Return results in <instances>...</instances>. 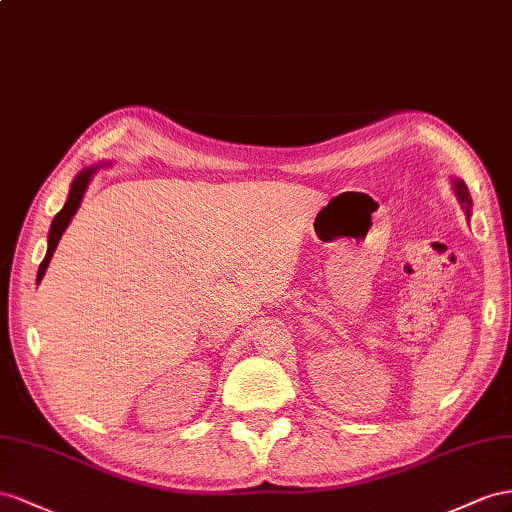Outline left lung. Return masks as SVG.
I'll list each match as a JSON object with an SVG mask.
<instances>
[{"instance_id":"obj_1","label":"left lung","mask_w":512,"mask_h":512,"mask_svg":"<svg viewBox=\"0 0 512 512\" xmlns=\"http://www.w3.org/2000/svg\"><path fill=\"white\" fill-rule=\"evenodd\" d=\"M455 188H457V195H459L461 203L465 206V210L470 212V208H472V199H470V193H467V186H465V182H457V184H455Z\"/></svg>"}]
</instances>
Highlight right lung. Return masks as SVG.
<instances>
[{
    "instance_id": "add662e5",
    "label": "right lung",
    "mask_w": 512,
    "mask_h": 512,
    "mask_svg": "<svg viewBox=\"0 0 512 512\" xmlns=\"http://www.w3.org/2000/svg\"><path fill=\"white\" fill-rule=\"evenodd\" d=\"M92 173H94V167L85 169V171H81V173L77 175L75 182H72V186H70V193H68V199H66V203H64V208H62L60 212H57L55 218H53L51 231H49V248H47V255H45V259H42V264H40V268H38V279H36L38 283L42 281V276H45V272H47L49 261H51L53 253H55V246H57V242H60L64 229H66L68 223H70V218L75 216V212H77V208H79V203H81V199H83L85 188H87V184H90Z\"/></svg>"
}]
</instances>
